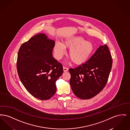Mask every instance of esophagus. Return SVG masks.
Masks as SVG:
<instances>
[{"mask_svg":"<svg viewBox=\"0 0 130 130\" xmlns=\"http://www.w3.org/2000/svg\"><path fill=\"white\" fill-rule=\"evenodd\" d=\"M68 70H69L68 68H66L65 67H63V71H64V72H67V71H68Z\"/></svg>","mask_w":130,"mask_h":130,"instance_id":"obj_1","label":"esophagus"}]
</instances>
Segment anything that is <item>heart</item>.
<instances>
[{
  "instance_id": "1",
  "label": "heart",
  "mask_w": 130,
  "mask_h": 130,
  "mask_svg": "<svg viewBox=\"0 0 130 130\" xmlns=\"http://www.w3.org/2000/svg\"><path fill=\"white\" fill-rule=\"evenodd\" d=\"M65 48L70 49L69 56L72 61L75 64L81 65L89 59L94 47L92 43L79 36L68 37L64 40L63 44L57 41L55 45L54 52L57 59H60L65 54Z\"/></svg>"
}]
</instances>
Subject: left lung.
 <instances>
[{
	"label": "left lung",
	"mask_w": 130,
	"mask_h": 130,
	"mask_svg": "<svg viewBox=\"0 0 130 130\" xmlns=\"http://www.w3.org/2000/svg\"><path fill=\"white\" fill-rule=\"evenodd\" d=\"M112 60L106 45L100 46L85 63L70 68V83L74 94L82 99H90L105 86L111 71Z\"/></svg>",
	"instance_id": "obj_1"
}]
</instances>
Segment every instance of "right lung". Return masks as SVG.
Listing matches in <instances>:
<instances>
[{
	"label": "right lung",
	"mask_w": 130,
	"mask_h": 130,
	"mask_svg": "<svg viewBox=\"0 0 130 130\" xmlns=\"http://www.w3.org/2000/svg\"><path fill=\"white\" fill-rule=\"evenodd\" d=\"M55 43L45 34L39 33L19 50V77L28 92L40 100L49 99L56 93V81L63 72L62 64L53 57Z\"/></svg>",
	"instance_id": "1"
}]
</instances>
